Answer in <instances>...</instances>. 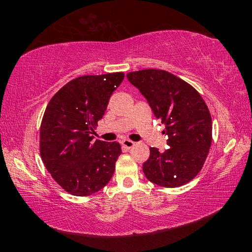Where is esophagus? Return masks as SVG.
I'll use <instances>...</instances> for the list:
<instances>
[{
    "label": "esophagus",
    "mask_w": 252,
    "mask_h": 252,
    "mask_svg": "<svg viewBox=\"0 0 252 252\" xmlns=\"http://www.w3.org/2000/svg\"><path fill=\"white\" fill-rule=\"evenodd\" d=\"M121 144H122V147L125 148V149H127V150H129V149H131V148H133L134 147V142L133 141H131V140H123V141L121 142Z\"/></svg>",
    "instance_id": "esophagus-1"
}]
</instances>
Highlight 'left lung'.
I'll return each mask as SVG.
<instances>
[{"instance_id": "left-lung-1", "label": "left lung", "mask_w": 252, "mask_h": 252, "mask_svg": "<svg viewBox=\"0 0 252 252\" xmlns=\"http://www.w3.org/2000/svg\"><path fill=\"white\" fill-rule=\"evenodd\" d=\"M127 80L146 96L155 117L165 126L164 152L150 148L142 165L149 181L165 188L190 182L202 169L212 141V120L200 93L164 70L129 72Z\"/></svg>"}]
</instances>
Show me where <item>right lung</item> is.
Here are the masks:
<instances>
[{
    "label": "right lung",
    "instance_id": "obj_1",
    "mask_svg": "<svg viewBox=\"0 0 252 252\" xmlns=\"http://www.w3.org/2000/svg\"><path fill=\"white\" fill-rule=\"evenodd\" d=\"M123 79V72L79 76L60 89L44 111L42 161L54 181L72 195L95 193L113 176L120 143L93 140L92 132Z\"/></svg>",
    "mask_w": 252,
    "mask_h": 252
}]
</instances>
